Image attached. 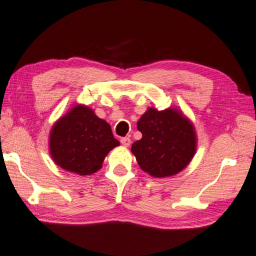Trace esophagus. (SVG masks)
Listing matches in <instances>:
<instances>
[{"label":"esophagus","instance_id":"esophagus-1","mask_svg":"<svg viewBox=\"0 0 256 256\" xmlns=\"http://www.w3.org/2000/svg\"><path fill=\"white\" fill-rule=\"evenodd\" d=\"M120 142H122L124 147H129L130 144H132V140H130V138H128V137H124V138H122Z\"/></svg>","mask_w":256,"mask_h":256}]
</instances>
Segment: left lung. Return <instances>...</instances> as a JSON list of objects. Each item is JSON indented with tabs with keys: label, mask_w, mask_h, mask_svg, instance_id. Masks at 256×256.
I'll return each mask as SVG.
<instances>
[{
	"label": "left lung",
	"mask_w": 256,
	"mask_h": 256,
	"mask_svg": "<svg viewBox=\"0 0 256 256\" xmlns=\"http://www.w3.org/2000/svg\"><path fill=\"white\" fill-rule=\"evenodd\" d=\"M142 138L132 144L139 167L156 178L174 176L192 162L197 148L192 122L177 108L147 109L137 122Z\"/></svg>",
	"instance_id": "1"
}]
</instances>
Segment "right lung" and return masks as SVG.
<instances>
[{
	"label": "right lung",
	"instance_id": "right-lung-1",
	"mask_svg": "<svg viewBox=\"0 0 256 256\" xmlns=\"http://www.w3.org/2000/svg\"><path fill=\"white\" fill-rule=\"evenodd\" d=\"M120 142L110 124L86 104H76L53 124L49 136L50 155L58 166L81 176L102 167L108 152Z\"/></svg>",
	"mask_w": 256,
	"mask_h": 256
}]
</instances>
